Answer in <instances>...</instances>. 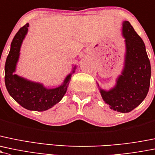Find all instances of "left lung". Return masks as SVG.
Wrapping results in <instances>:
<instances>
[{
  "label": "left lung",
  "mask_w": 155,
  "mask_h": 155,
  "mask_svg": "<svg viewBox=\"0 0 155 155\" xmlns=\"http://www.w3.org/2000/svg\"><path fill=\"white\" fill-rule=\"evenodd\" d=\"M122 35L125 39V58L121 74L109 90L99 87L102 98L109 107L120 113H128L144 100L151 79L150 61L142 38L128 21L123 22Z\"/></svg>",
  "instance_id": "obj_1"
}]
</instances>
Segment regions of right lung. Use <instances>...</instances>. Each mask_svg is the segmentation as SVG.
<instances>
[{"instance_id":"1","label":"right lung","mask_w":155,"mask_h":155,"mask_svg":"<svg viewBox=\"0 0 155 155\" xmlns=\"http://www.w3.org/2000/svg\"><path fill=\"white\" fill-rule=\"evenodd\" d=\"M29 26L27 23L21 27L11 43L10 51L5 64V84L9 95L23 107L30 110L44 111L61 100L66 94L76 66H73L72 72L65 77L62 84L54 88H48L42 83L15 74L20 57L21 47L28 32Z\"/></svg>"}]
</instances>
